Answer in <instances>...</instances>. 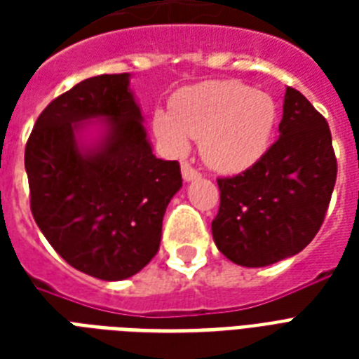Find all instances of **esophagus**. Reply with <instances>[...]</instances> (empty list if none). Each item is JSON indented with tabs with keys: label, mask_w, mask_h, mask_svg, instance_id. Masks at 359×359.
Segmentation results:
<instances>
[{
	"label": "esophagus",
	"mask_w": 359,
	"mask_h": 359,
	"mask_svg": "<svg viewBox=\"0 0 359 359\" xmlns=\"http://www.w3.org/2000/svg\"><path fill=\"white\" fill-rule=\"evenodd\" d=\"M199 177H201V175L197 173L190 163H182V179H184L186 182H194V180H197Z\"/></svg>",
	"instance_id": "esophagus-1"
}]
</instances>
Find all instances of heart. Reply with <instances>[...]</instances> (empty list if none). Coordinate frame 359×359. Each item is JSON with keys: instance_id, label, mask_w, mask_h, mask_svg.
<instances>
[{"instance_id": "heart-1", "label": "heart", "mask_w": 359, "mask_h": 359, "mask_svg": "<svg viewBox=\"0 0 359 359\" xmlns=\"http://www.w3.org/2000/svg\"><path fill=\"white\" fill-rule=\"evenodd\" d=\"M278 104L242 81L218 80L180 89L171 114L158 109L152 130L168 151L182 154L190 137L199 140L203 160L219 173H240L255 165L272 145Z\"/></svg>"}]
</instances>
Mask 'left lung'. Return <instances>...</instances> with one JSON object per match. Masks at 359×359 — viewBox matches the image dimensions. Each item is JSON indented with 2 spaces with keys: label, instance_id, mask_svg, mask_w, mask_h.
<instances>
[{
  "label": "left lung",
  "instance_id": "8db88e82",
  "mask_svg": "<svg viewBox=\"0 0 359 359\" xmlns=\"http://www.w3.org/2000/svg\"><path fill=\"white\" fill-rule=\"evenodd\" d=\"M335 177L328 123L300 91L287 87L279 140L244 173L218 179L214 244L245 268L300 253L323 225Z\"/></svg>",
  "mask_w": 359,
  "mask_h": 359
}]
</instances>
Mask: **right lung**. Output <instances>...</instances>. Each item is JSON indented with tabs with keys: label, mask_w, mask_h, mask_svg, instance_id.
<instances>
[{
	"label": "right lung",
	"mask_w": 359,
	"mask_h": 359,
	"mask_svg": "<svg viewBox=\"0 0 359 359\" xmlns=\"http://www.w3.org/2000/svg\"><path fill=\"white\" fill-rule=\"evenodd\" d=\"M128 72L87 78L39 115L25 147L31 212L76 270L132 278L156 255L179 162L152 154Z\"/></svg>",
	"instance_id": "1"
}]
</instances>
